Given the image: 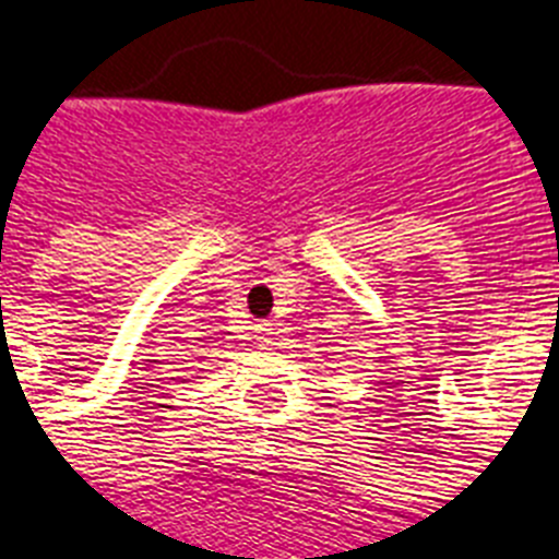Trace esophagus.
Masks as SVG:
<instances>
[{"label":"esophagus","mask_w":559,"mask_h":559,"mask_svg":"<svg viewBox=\"0 0 559 559\" xmlns=\"http://www.w3.org/2000/svg\"><path fill=\"white\" fill-rule=\"evenodd\" d=\"M270 335H272V324H258L255 326V338L258 342H264V344H270Z\"/></svg>","instance_id":"obj_1"}]
</instances>
